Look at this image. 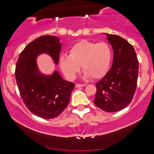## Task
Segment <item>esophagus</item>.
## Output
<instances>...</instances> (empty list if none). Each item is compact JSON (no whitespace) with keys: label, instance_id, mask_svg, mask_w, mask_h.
<instances>
[{"label":"esophagus","instance_id":"obj_1","mask_svg":"<svg viewBox=\"0 0 154 154\" xmlns=\"http://www.w3.org/2000/svg\"><path fill=\"white\" fill-rule=\"evenodd\" d=\"M86 86V84H79V83H77L76 84V87H77V88H79V87H83V86Z\"/></svg>","mask_w":154,"mask_h":154}]
</instances>
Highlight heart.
Masks as SVG:
<instances>
[{
	"instance_id": "obj_1",
	"label": "heart",
	"mask_w": 154,
	"mask_h": 154,
	"mask_svg": "<svg viewBox=\"0 0 154 154\" xmlns=\"http://www.w3.org/2000/svg\"><path fill=\"white\" fill-rule=\"evenodd\" d=\"M112 59V51L108 43L82 40L69 50V55H62L59 63L68 80H74L80 71V66L85 77L98 79L109 70Z\"/></svg>"
}]
</instances>
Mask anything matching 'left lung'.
Segmentation results:
<instances>
[{
	"label": "left lung",
	"mask_w": 154,
	"mask_h": 154,
	"mask_svg": "<svg viewBox=\"0 0 154 154\" xmlns=\"http://www.w3.org/2000/svg\"><path fill=\"white\" fill-rule=\"evenodd\" d=\"M112 46L113 63L106 75L96 83L94 104L108 112L125 108L132 101L137 86L139 60L134 48L122 37L107 34Z\"/></svg>",
	"instance_id": "left-lung-1"
}]
</instances>
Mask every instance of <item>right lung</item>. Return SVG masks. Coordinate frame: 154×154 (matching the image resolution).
Here are the masks:
<instances>
[{
    "label": "right lung",
    "mask_w": 154,
    "mask_h": 154,
    "mask_svg": "<svg viewBox=\"0 0 154 154\" xmlns=\"http://www.w3.org/2000/svg\"><path fill=\"white\" fill-rule=\"evenodd\" d=\"M61 43L53 35H42L29 43L20 54L15 75L23 102L32 113L42 119H54L68 106L74 83L63 80L58 72L44 76L38 73L37 56L51 55L58 63Z\"/></svg>",
    "instance_id": "1"
}]
</instances>
